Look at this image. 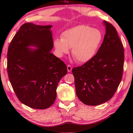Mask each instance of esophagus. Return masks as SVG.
Wrapping results in <instances>:
<instances>
[{
	"mask_svg": "<svg viewBox=\"0 0 133 133\" xmlns=\"http://www.w3.org/2000/svg\"><path fill=\"white\" fill-rule=\"evenodd\" d=\"M72 68L71 65H67V70H68V72H71V70H72Z\"/></svg>",
	"mask_w": 133,
	"mask_h": 133,
	"instance_id": "esophagus-1",
	"label": "esophagus"
}]
</instances>
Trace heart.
<instances>
[{
  "mask_svg": "<svg viewBox=\"0 0 133 133\" xmlns=\"http://www.w3.org/2000/svg\"><path fill=\"white\" fill-rule=\"evenodd\" d=\"M103 40V34L99 29L89 26H77L65 31L61 39H56L54 45L60 55L68 51L78 62H87L97 53Z\"/></svg>",
  "mask_w": 133,
  "mask_h": 133,
  "instance_id": "heart-1",
  "label": "heart"
}]
</instances>
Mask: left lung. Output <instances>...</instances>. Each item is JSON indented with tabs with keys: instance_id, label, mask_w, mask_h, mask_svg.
I'll list each match as a JSON object with an SVG mask.
<instances>
[{
	"instance_id": "obj_1",
	"label": "left lung",
	"mask_w": 133,
	"mask_h": 133,
	"mask_svg": "<svg viewBox=\"0 0 133 133\" xmlns=\"http://www.w3.org/2000/svg\"><path fill=\"white\" fill-rule=\"evenodd\" d=\"M104 24L106 32L97 54L72 70L77 96L88 105H99L110 99L122 77L124 47L115 27L105 21Z\"/></svg>"
}]
</instances>
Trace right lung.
<instances>
[{
    "label": "right lung",
    "instance_id": "1",
    "mask_svg": "<svg viewBox=\"0 0 133 133\" xmlns=\"http://www.w3.org/2000/svg\"><path fill=\"white\" fill-rule=\"evenodd\" d=\"M51 27L24 23L8 47L7 71L11 86L21 103L33 109H45L53 104L58 83L67 73L65 63L50 52Z\"/></svg>",
    "mask_w": 133,
    "mask_h": 133
}]
</instances>
